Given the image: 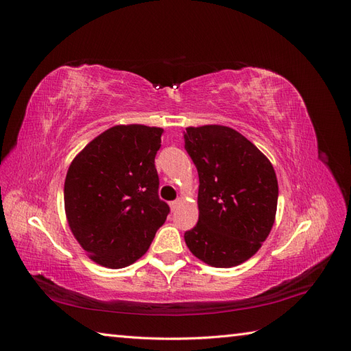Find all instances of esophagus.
Segmentation results:
<instances>
[{
  "mask_svg": "<svg viewBox=\"0 0 351 351\" xmlns=\"http://www.w3.org/2000/svg\"><path fill=\"white\" fill-rule=\"evenodd\" d=\"M178 205H180V199H176L173 202H169V208H171V210H176L178 208Z\"/></svg>",
  "mask_w": 351,
  "mask_h": 351,
  "instance_id": "34e87169",
  "label": "esophagus"
}]
</instances>
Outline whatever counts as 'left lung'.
Listing matches in <instances>:
<instances>
[{
    "label": "left lung",
    "instance_id": "left-lung-1",
    "mask_svg": "<svg viewBox=\"0 0 351 351\" xmlns=\"http://www.w3.org/2000/svg\"><path fill=\"white\" fill-rule=\"evenodd\" d=\"M184 149L199 174V221L187 247L215 268L252 258L274 226L278 182L256 146L226 125L187 127Z\"/></svg>",
    "mask_w": 351,
    "mask_h": 351
}]
</instances>
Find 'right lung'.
Instances as JSON below:
<instances>
[{"label": "right lung", "mask_w": 351, "mask_h": 351, "mask_svg": "<svg viewBox=\"0 0 351 351\" xmlns=\"http://www.w3.org/2000/svg\"><path fill=\"white\" fill-rule=\"evenodd\" d=\"M162 129L115 125L73 159L64 183L71 232L89 258L111 269L149 249L169 206L159 199L155 156Z\"/></svg>", "instance_id": "1"}]
</instances>
